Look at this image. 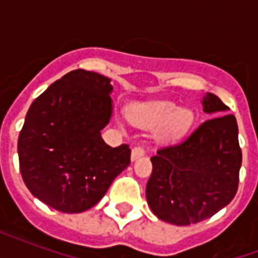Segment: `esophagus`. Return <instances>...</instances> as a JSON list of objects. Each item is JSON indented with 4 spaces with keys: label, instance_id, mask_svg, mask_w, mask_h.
<instances>
[{
    "label": "esophagus",
    "instance_id": "esophagus-1",
    "mask_svg": "<svg viewBox=\"0 0 258 258\" xmlns=\"http://www.w3.org/2000/svg\"><path fill=\"white\" fill-rule=\"evenodd\" d=\"M146 153V149L143 146H137V147H134L133 149V153H131V159L135 161L138 158H141L142 155H145Z\"/></svg>",
    "mask_w": 258,
    "mask_h": 258
}]
</instances>
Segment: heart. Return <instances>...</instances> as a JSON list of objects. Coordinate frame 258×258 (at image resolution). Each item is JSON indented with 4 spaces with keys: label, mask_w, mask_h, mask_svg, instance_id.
<instances>
[{
    "label": "heart",
    "mask_w": 258,
    "mask_h": 258,
    "mask_svg": "<svg viewBox=\"0 0 258 258\" xmlns=\"http://www.w3.org/2000/svg\"><path fill=\"white\" fill-rule=\"evenodd\" d=\"M130 117L142 127H157L165 123L162 131V138L165 139L182 135L194 121V115L190 109H178L175 105L166 101L135 105L130 111Z\"/></svg>",
    "instance_id": "1"
}]
</instances>
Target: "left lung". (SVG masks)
I'll use <instances>...</instances> for the list:
<instances>
[{"label": "left lung", "mask_w": 258, "mask_h": 258, "mask_svg": "<svg viewBox=\"0 0 258 258\" xmlns=\"http://www.w3.org/2000/svg\"><path fill=\"white\" fill-rule=\"evenodd\" d=\"M204 111L213 113L186 139L151 157L146 197L155 216L170 224L208 220L234 198L242 153L234 115L220 97L208 93Z\"/></svg>", "instance_id": "left-lung-1"}]
</instances>
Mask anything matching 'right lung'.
I'll use <instances>...</instances> for the list:
<instances>
[{"mask_svg":"<svg viewBox=\"0 0 258 258\" xmlns=\"http://www.w3.org/2000/svg\"><path fill=\"white\" fill-rule=\"evenodd\" d=\"M109 79L75 70L34 99L18 137L20 171L36 198L62 213H82L104 197L131 162L128 145L111 147L100 131L112 103Z\"/></svg>","mask_w":258,"mask_h":258,"instance_id":"1","label":"right lung"}]
</instances>
